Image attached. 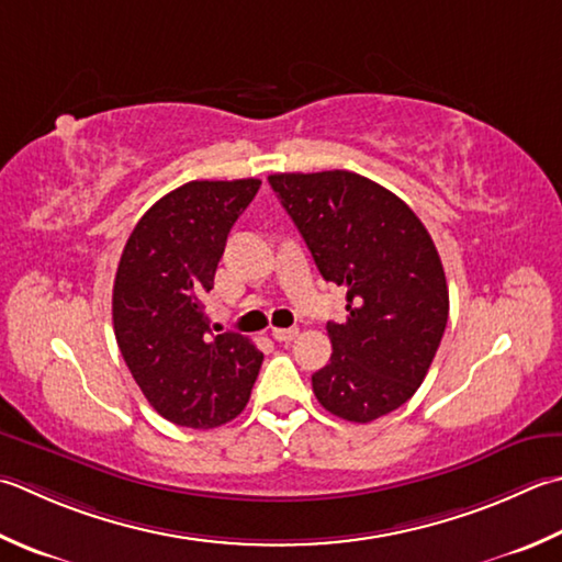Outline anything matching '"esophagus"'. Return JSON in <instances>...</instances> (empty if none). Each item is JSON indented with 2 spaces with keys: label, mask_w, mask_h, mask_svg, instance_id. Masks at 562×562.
<instances>
[{
  "label": "esophagus",
  "mask_w": 562,
  "mask_h": 562,
  "mask_svg": "<svg viewBox=\"0 0 562 562\" xmlns=\"http://www.w3.org/2000/svg\"><path fill=\"white\" fill-rule=\"evenodd\" d=\"M296 334H300V328H272V338L280 340V344H288Z\"/></svg>",
  "instance_id": "34e87169"
}]
</instances>
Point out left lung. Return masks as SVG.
Masks as SVG:
<instances>
[{
    "label": "left lung",
    "mask_w": 562,
    "mask_h": 562,
    "mask_svg": "<svg viewBox=\"0 0 562 562\" xmlns=\"http://www.w3.org/2000/svg\"><path fill=\"white\" fill-rule=\"evenodd\" d=\"M270 187L326 282L346 290L328 322L331 360L312 375L318 404L370 424L419 390L446 331L448 284L438 250L409 206L348 170L278 172Z\"/></svg>",
    "instance_id": "8db88e82"
}]
</instances>
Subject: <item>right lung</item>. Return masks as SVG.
<instances>
[{"label": "right lung", "instance_id": "obj_1", "mask_svg": "<svg viewBox=\"0 0 562 562\" xmlns=\"http://www.w3.org/2000/svg\"><path fill=\"white\" fill-rule=\"evenodd\" d=\"M260 180H194L140 216L121 252L112 316L121 356L162 419L222 426L244 412L262 353L240 334H212L204 294L231 226Z\"/></svg>", "mask_w": 562, "mask_h": 562}]
</instances>
